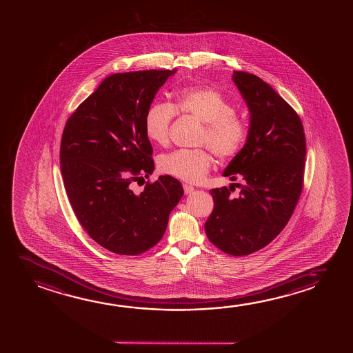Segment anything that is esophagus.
Returning a JSON list of instances; mask_svg holds the SVG:
<instances>
[{"label":"esophagus","instance_id":"esophagus-1","mask_svg":"<svg viewBox=\"0 0 353 353\" xmlns=\"http://www.w3.org/2000/svg\"><path fill=\"white\" fill-rule=\"evenodd\" d=\"M183 190H185V194H190V193L194 191V187H193V185H187V183H183Z\"/></svg>","mask_w":353,"mask_h":353}]
</instances>
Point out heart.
I'll return each instance as SVG.
<instances>
[{
  "label": "heart",
  "instance_id": "b5f03b06",
  "mask_svg": "<svg viewBox=\"0 0 353 353\" xmlns=\"http://www.w3.org/2000/svg\"><path fill=\"white\" fill-rule=\"evenodd\" d=\"M176 114L202 121L196 144L208 146L221 161L235 159L249 139V121L236 113L232 101L214 87H183L176 94L174 103L151 104L144 118L145 134L149 140L166 146ZM212 152L207 148L174 150L160 157L159 170L176 179L196 182L212 168Z\"/></svg>",
  "mask_w": 353,
  "mask_h": 353
}]
</instances>
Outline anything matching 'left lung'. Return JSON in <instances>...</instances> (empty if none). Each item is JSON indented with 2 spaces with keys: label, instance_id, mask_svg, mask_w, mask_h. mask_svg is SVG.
I'll return each instance as SVG.
<instances>
[{
  "label": "left lung",
  "instance_id": "1",
  "mask_svg": "<svg viewBox=\"0 0 353 353\" xmlns=\"http://www.w3.org/2000/svg\"><path fill=\"white\" fill-rule=\"evenodd\" d=\"M232 80L249 105L248 143L224 171L241 188H214V208L205 221L209 241L232 256L267 246L287 225L304 185L306 144L301 118L268 83L235 71Z\"/></svg>",
  "mask_w": 353,
  "mask_h": 353
}]
</instances>
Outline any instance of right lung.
<instances>
[{
    "label": "right lung",
    "mask_w": 353,
    "mask_h": 353,
    "mask_svg": "<svg viewBox=\"0 0 353 353\" xmlns=\"http://www.w3.org/2000/svg\"><path fill=\"white\" fill-rule=\"evenodd\" d=\"M171 70L114 74L82 102L65 124L60 170L70 204L88 236L110 252L138 256L154 248L183 196L179 179L154 171L145 113Z\"/></svg>",
    "instance_id": "obj_1"
}]
</instances>
